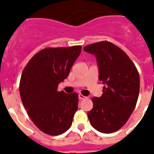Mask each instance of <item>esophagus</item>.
Listing matches in <instances>:
<instances>
[{
    "label": "esophagus",
    "instance_id": "esophagus-1",
    "mask_svg": "<svg viewBox=\"0 0 154 154\" xmlns=\"http://www.w3.org/2000/svg\"><path fill=\"white\" fill-rule=\"evenodd\" d=\"M79 100H83V99H86V97H85L84 95H82V94H79Z\"/></svg>",
    "mask_w": 154,
    "mask_h": 154
}]
</instances>
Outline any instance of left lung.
I'll list each match as a JSON object with an SVG mask.
<instances>
[{
    "instance_id": "left-lung-1",
    "label": "left lung",
    "mask_w": 154,
    "mask_h": 154,
    "mask_svg": "<svg viewBox=\"0 0 154 154\" xmlns=\"http://www.w3.org/2000/svg\"><path fill=\"white\" fill-rule=\"evenodd\" d=\"M97 58L99 80L105 86L100 97H93L87 116L94 128L101 133L115 132L127 123L138 101L140 79L138 70L124 51L102 41L84 47Z\"/></svg>"
}]
</instances>
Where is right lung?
Masks as SVG:
<instances>
[{
    "instance_id": "obj_1",
    "label": "right lung",
    "mask_w": 154,
    "mask_h": 154,
    "mask_svg": "<svg viewBox=\"0 0 154 154\" xmlns=\"http://www.w3.org/2000/svg\"><path fill=\"white\" fill-rule=\"evenodd\" d=\"M82 47L45 48L30 60L23 71L20 94L29 117L49 135H59L72 126L78 109L75 92L58 91V85L69 75Z\"/></svg>"
}]
</instances>
